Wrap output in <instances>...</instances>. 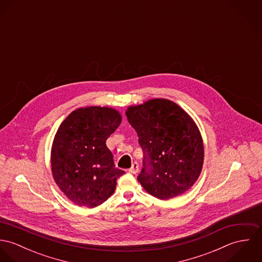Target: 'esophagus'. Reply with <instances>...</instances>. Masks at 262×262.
<instances>
[{"label":"esophagus","mask_w":262,"mask_h":262,"mask_svg":"<svg viewBox=\"0 0 262 262\" xmlns=\"http://www.w3.org/2000/svg\"><path fill=\"white\" fill-rule=\"evenodd\" d=\"M139 170V164L137 162H133L132 166L129 168V172L131 173H137Z\"/></svg>","instance_id":"esophagus-1"}]
</instances>
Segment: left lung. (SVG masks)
I'll list each match as a JSON object with an SVG mask.
<instances>
[{
  "mask_svg": "<svg viewBox=\"0 0 262 262\" xmlns=\"http://www.w3.org/2000/svg\"><path fill=\"white\" fill-rule=\"evenodd\" d=\"M126 116L143 151L137 180L145 190L168 200L192 187L202 171L204 145L187 113L169 100L153 99L128 108Z\"/></svg>",
  "mask_w": 262,
  "mask_h": 262,
  "instance_id": "obj_1",
  "label": "left lung"
}]
</instances>
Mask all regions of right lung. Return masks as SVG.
Returning <instances> with one entry per match:
<instances>
[{"label": "right lung", "instance_id": "right-lung-1", "mask_svg": "<svg viewBox=\"0 0 262 262\" xmlns=\"http://www.w3.org/2000/svg\"><path fill=\"white\" fill-rule=\"evenodd\" d=\"M121 120L111 108L86 107L71 113L59 126L51 150L52 174L75 205L94 208L103 204L125 173L115 167L106 145Z\"/></svg>", "mask_w": 262, "mask_h": 262}]
</instances>
